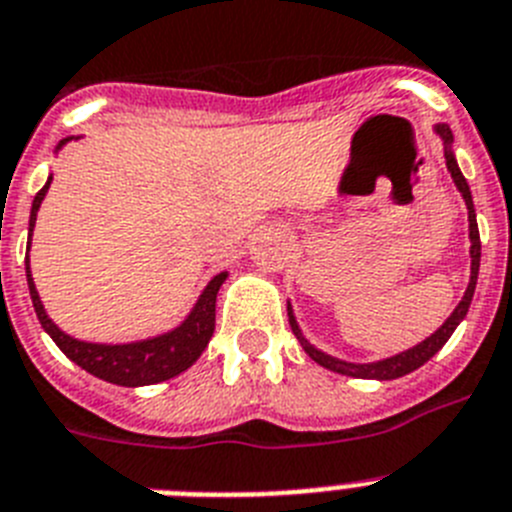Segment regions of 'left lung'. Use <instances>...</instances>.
Listing matches in <instances>:
<instances>
[{"mask_svg":"<svg viewBox=\"0 0 512 512\" xmlns=\"http://www.w3.org/2000/svg\"><path fill=\"white\" fill-rule=\"evenodd\" d=\"M435 130H437V135L442 137V143H445V163H448L450 176H453L455 187H458V192L463 195V200H466V208H468V236H471V281H468L466 294H463L461 304L453 309V315L445 320V325H442L437 333H432L427 341H422L419 346H414V349L403 351V354H395V356H390V359H382V362H372V364H349V362H341V359H336V356L322 354L320 349H315V346H312V343L302 336V330H299V325H296V320H294V312H291V307H289V322H291V330H294V336L299 338L302 349L307 351V354L312 356L317 364H322L325 369H333V372H341V375H349V377H362V380H395V377L409 375V372H414V369L422 367L424 362H429V359H432V356H435L437 351L445 346V343H448V338L453 336V330L458 328V322L466 317L468 304H471V299H474L476 276H479L482 242H479V226H476V213H474V200H471V190H468L466 179H463L461 169H458V163H455L453 150H450V143H453V132H450L448 124H437Z\"/></svg>","mask_w":512,"mask_h":512,"instance_id":"obj_1","label":"left lung"}]
</instances>
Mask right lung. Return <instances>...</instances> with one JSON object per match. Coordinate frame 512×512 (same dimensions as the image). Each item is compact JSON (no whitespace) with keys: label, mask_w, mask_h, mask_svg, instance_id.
<instances>
[{"label":"right lung","mask_w":512,"mask_h":512,"mask_svg":"<svg viewBox=\"0 0 512 512\" xmlns=\"http://www.w3.org/2000/svg\"><path fill=\"white\" fill-rule=\"evenodd\" d=\"M67 143L62 140L59 148ZM49 182L41 187V192L33 200V208H30V231L36 226V213L41 208V200L46 197L49 190ZM30 247V242H28ZM25 273H28V289L30 299H33V309H36L38 320L44 325V330L54 338L59 349L70 356L77 367H83L90 375L101 377L106 382H114V385H124V388H137V385H153V382H163L169 377H176L179 372H184L187 367L197 362V356L203 354L205 346H208L213 330H216V296L221 283L226 281V273H218L213 281L205 286V291L197 299L195 309L190 312V317L179 325L171 333H163L158 338H150V341L140 343H124V346H103V343H85L70 338L67 333L54 325L46 315L44 304L38 299V291L33 286V278H30L28 260H25Z\"/></svg>","instance_id":"obj_1"}]
</instances>
